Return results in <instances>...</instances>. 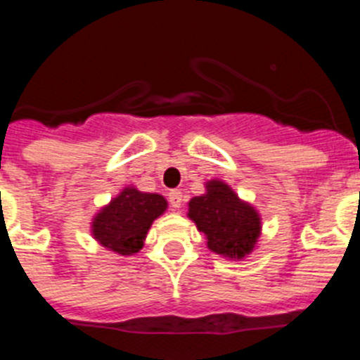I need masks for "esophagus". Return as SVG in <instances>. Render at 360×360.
I'll return each instance as SVG.
<instances>
[{
  "label": "esophagus",
  "instance_id": "1",
  "mask_svg": "<svg viewBox=\"0 0 360 360\" xmlns=\"http://www.w3.org/2000/svg\"><path fill=\"white\" fill-rule=\"evenodd\" d=\"M169 202L174 210H179L181 204H183V193L179 190H172L169 193Z\"/></svg>",
  "mask_w": 360,
  "mask_h": 360
}]
</instances>
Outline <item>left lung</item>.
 I'll use <instances>...</instances> for the list:
<instances>
[{"instance_id":"left-lung-1","label":"left lung","mask_w":360,"mask_h":360,"mask_svg":"<svg viewBox=\"0 0 360 360\" xmlns=\"http://www.w3.org/2000/svg\"><path fill=\"white\" fill-rule=\"evenodd\" d=\"M188 218L204 233L211 252L233 261L245 259L261 236L256 207L220 179L207 181L206 193L188 202Z\"/></svg>"}]
</instances>
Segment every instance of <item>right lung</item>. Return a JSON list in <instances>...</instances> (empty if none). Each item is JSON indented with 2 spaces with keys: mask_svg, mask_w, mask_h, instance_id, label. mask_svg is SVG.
Wrapping results in <instances>:
<instances>
[{
  "mask_svg": "<svg viewBox=\"0 0 360 360\" xmlns=\"http://www.w3.org/2000/svg\"><path fill=\"white\" fill-rule=\"evenodd\" d=\"M169 202L160 193H147L126 186L92 218V236L119 256H134L142 250L153 221L167 211Z\"/></svg>",
  "mask_w": 360,
  "mask_h": 360,
  "instance_id": "add662e5",
  "label": "right lung"
}]
</instances>
